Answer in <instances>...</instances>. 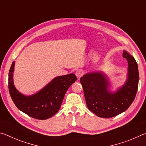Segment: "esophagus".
Segmentation results:
<instances>
[{
  "label": "esophagus",
  "instance_id": "obj_1",
  "mask_svg": "<svg viewBox=\"0 0 146 146\" xmlns=\"http://www.w3.org/2000/svg\"><path fill=\"white\" fill-rule=\"evenodd\" d=\"M83 74H84V72L82 70H78L76 71L75 73V75L76 76H77V78L81 77V76L83 75Z\"/></svg>",
  "mask_w": 146,
  "mask_h": 146
}]
</instances>
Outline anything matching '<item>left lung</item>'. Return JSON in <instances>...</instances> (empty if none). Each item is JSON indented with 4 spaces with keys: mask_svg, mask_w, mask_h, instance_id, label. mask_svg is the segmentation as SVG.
I'll use <instances>...</instances> for the list:
<instances>
[{
    "mask_svg": "<svg viewBox=\"0 0 146 146\" xmlns=\"http://www.w3.org/2000/svg\"><path fill=\"white\" fill-rule=\"evenodd\" d=\"M123 57L128 62V78L125 84L115 93L108 90L109 82L102 73H88L80 78L86 104L98 117H115L127 110L135 100L139 80L138 64L126 51H123Z\"/></svg>",
    "mask_w": 146,
    "mask_h": 146,
    "instance_id": "1",
    "label": "left lung"
}]
</instances>
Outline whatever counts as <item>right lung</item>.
<instances>
[{
  "label": "right lung",
  "mask_w": 146,
  "mask_h": 146,
  "mask_svg": "<svg viewBox=\"0 0 146 146\" xmlns=\"http://www.w3.org/2000/svg\"><path fill=\"white\" fill-rule=\"evenodd\" d=\"M14 66L15 62L11 64L8 76L12 100L19 110L38 120L48 119L58 111L66 91L77 79L73 73L57 76L37 93L27 97L19 93L13 84Z\"/></svg>",
  "instance_id": "add662e5"
}]
</instances>
